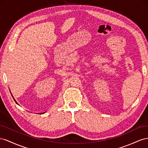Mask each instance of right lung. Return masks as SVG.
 I'll use <instances>...</instances> for the list:
<instances>
[{"instance_id": "add662e5", "label": "right lung", "mask_w": 148, "mask_h": 148, "mask_svg": "<svg viewBox=\"0 0 148 148\" xmlns=\"http://www.w3.org/2000/svg\"><path fill=\"white\" fill-rule=\"evenodd\" d=\"M14 100H15V99H14ZM15 102H16V103H17V102H16V101H15Z\"/></svg>"}]
</instances>
